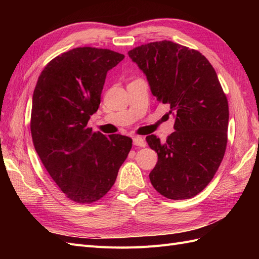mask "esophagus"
<instances>
[{"label": "esophagus", "instance_id": "esophagus-1", "mask_svg": "<svg viewBox=\"0 0 259 259\" xmlns=\"http://www.w3.org/2000/svg\"><path fill=\"white\" fill-rule=\"evenodd\" d=\"M133 143H134L135 146H139V147H146V142L143 137L140 136H135L133 138Z\"/></svg>", "mask_w": 259, "mask_h": 259}]
</instances>
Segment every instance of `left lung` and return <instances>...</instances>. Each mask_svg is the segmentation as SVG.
<instances>
[{"mask_svg":"<svg viewBox=\"0 0 259 259\" xmlns=\"http://www.w3.org/2000/svg\"><path fill=\"white\" fill-rule=\"evenodd\" d=\"M128 56L175 117L165 143L146 137L158 153L150 182L167 199L193 198L213 179L227 147L228 100L216 71L200 52L166 40L138 46Z\"/></svg>","mask_w":259,"mask_h":259,"instance_id":"obj_1","label":"left lung"}]
</instances>
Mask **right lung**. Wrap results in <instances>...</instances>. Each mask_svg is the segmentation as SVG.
Returning a JSON list of instances; mask_svg holds the SVG:
<instances>
[{
    "instance_id": "add662e5",
    "label": "right lung",
    "mask_w": 259,
    "mask_h": 259,
    "mask_svg": "<svg viewBox=\"0 0 259 259\" xmlns=\"http://www.w3.org/2000/svg\"><path fill=\"white\" fill-rule=\"evenodd\" d=\"M124 55L76 48L45 66L33 92L31 136L35 151L59 189L90 204L111 189L132 149V139L88 127L98 110L107 72Z\"/></svg>"
}]
</instances>
